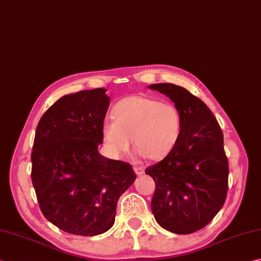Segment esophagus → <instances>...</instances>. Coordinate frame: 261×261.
Instances as JSON below:
<instances>
[{
  "label": "esophagus",
  "instance_id": "esophagus-1",
  "mask_svg": "<svg viewBox=\"0 0 261 261\" xmlns=\"http://www.w3.org/2000/svg\"><path fill=\"white\" fill-rule=\"evenodd\" d=\"M134 171L136 172L137 175H141V174H144V173H145V168L142 167V166L135 165V166H134Z\"/></svg>",
  "mask_w": 261,
  "mask_h": 261
}]
</instances>
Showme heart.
I'll return each instance as SVG.
<instances>
[{"mask_svg":"<svg viewBox=\"0 0 261 261\" xmlns=\"http://www.w3.org/2000/svg\"><path fill=\"white\" fill-rule=\"evenodd\" d=\"M182 132V116L174 105L148 96H131L113 109V119L101 125L106 149L113 157L136 150L149 161H161L173 150Z\"/></svg>","mask_w":261,"mask_h":261,"instance_id":"b5f03b06","label":"heart"}]
</instances>
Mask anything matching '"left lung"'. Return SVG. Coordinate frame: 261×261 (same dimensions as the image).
Here are the masks:
<instances>
[{
  "mask_svg": "<svg viewBox=\"0 0 261 261\" xmlns=\"http://www.w3.org/2000/svg\"><path fill=\"white\" fill-rule=\"evenodd\" d=\"M148 87L167 96L182 116L175 147L164 160L146 168L156 186L151 212L163 228L190 234L205 227L225 202L228 163L222 130L207 105L183 87Z\"/></svg>",
  "mask_w": 261,
  "mask_h": 261,
  "instance_id": "obj_1",
  "label": "left lung"
}]
</instances>
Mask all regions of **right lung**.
<instances>
[{
    "label": "right lung",
    "mask_w": 261,
    "mask_h": 261,
    "mask_svg": "<svg viewBox=\"0 0 261 261\" xmlns=\"http://www.w3.org/2000/svg\"><path fill=\"white\" fill-rule=\"evenodd\" d=\"M109 106L104 88L65 95L45 112L36 129L32 180L40 211L75 236L109 231L117 200L136 180L130 164L98 152Z\"/></svg>",
    "instance_id": "add662e5"
}]
</instances>
